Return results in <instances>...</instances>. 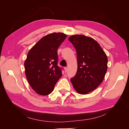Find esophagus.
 Returning <instances> with one entry per match:
<instances>
[{"label":"esophagus","instance_id":"34e87169","mask_svg":"<svg viewBox=\"0 0 129 129\" xmlns=\"http://www.w3.org/2000/svg\"><path fill=\"white\" fill-rule=\"evenodd\" d=\"M64 69L65 72H67V71H68V68H67V67H64Z\"/></svg>","mask_w":129,"mask_h":129}]
</instances>
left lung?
Returning <instances> with one entry per match:
<instances>
[{"label":"left lung","instance_id":"8db88e82","mask_svg":"<svg viewBox=\"0 0 129 129\" xmlns=\"http://www.w3.org/2000/svg\"><path fill=\"white\" fill-rule=\"evenodd\" d=\"M68 39L76 49L77 61V72L71 81L78 93L87 94L103 81L108 69L107 56L90 37L74 35Z\"/></svg>","mask_w":129,"mask_h":129}]
</instances>
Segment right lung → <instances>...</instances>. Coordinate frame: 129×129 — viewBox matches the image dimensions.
<instances>
[{"instance_id": "add662e5", "label": "right lung", "mask_w": 129, "mask_h": 129, "mask_svg": "<svg viewBox=\"0 0 129 129\" xmlns=\"http://www.w3.org/2000/svg\"><path fill=\"white\" fill-rule=\"evenodd\" d=\"M67 35L53 33L42 38L27 54L25 75L30 87L40 95H48L62 76L57 66V49Z\"/></svg>"}]
</instances>
